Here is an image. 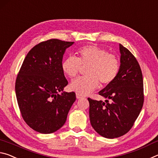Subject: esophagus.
<instances>
[{
	"label": "esophagus",
	"mask_w": 158,
	"mask_h": 158,
	"mask_svg": "<svg viewBox=\"0 0 158 158\" xmlns=\"http://www.w3.org/2000/svg\"><path fill=\"white\" fill-rule=\"evenodd\" d=\"M82 97H84L83 96H82V95H81V94H76V98L77 99H81V98H82Z\"/></svg>",
	"instance_id": "obj_1"
}]
</instances>
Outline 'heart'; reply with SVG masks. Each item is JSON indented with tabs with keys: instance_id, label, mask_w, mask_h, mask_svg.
Here are the masks:
<instances>
[{
	"instance_id": "heart-1",
	"label": "heart",
	"mask_w": 158,
	"mask_h": 158,
	"mask_svg": "<svg viewBox=\"0 0 158 158\" xmlns=\"http://www.w3.org/2000/svg\"><path fill=\"white\" fill-rule=\"evenodd\" d=\"M77 56H69L62 62L64 73L75 77L82 68H86L85 76L78 77L70 85L73 91L81 95L92 92L99 82L106 85L112 82L117 77L120 62L113 54L108 53L105 49L94 45L82 47L77 52Z\"/></svg>"
}]
</instances>
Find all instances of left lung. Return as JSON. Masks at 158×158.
I'll list each match as a JSON object with an SVG mask.
<instances>
[{
	"mask_svg": "<svg viewBox=\"0 0 158 158\" xmlns=\"http://www.w3.org/2000/svg\"><path fill=\"white\" fill-rule=\"evenodd\" d=\"M120 52V66L117 77L99 92L106 99L103 102L88 98L92 127L107 139L118 138L127 133L143 104V82L140 66L132 54L121 44Z\"/></svg>",
	"mask_w": 158,
	"mask_h": 158,
	"instance_id": "left-lung-1",
	"label": "left lung"
}]
</instances>
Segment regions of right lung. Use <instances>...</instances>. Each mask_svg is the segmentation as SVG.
I'll return each mask as SVG.
<instances>
[{"instance_id":"right-lung-1","label":"right lung","mask_w":158,"mask_h":158,"mask_svg":"<svg viewBox=\"0 0 158 158\" xmlns=\"http://www.w3.org/2000/svg\"><path fill=\"white\" fill-rule=\"evenodd\" d=\"M73 43L50 39L38 44L28 52L17 75L15 92L21 114L39 133L59 130L76 99L75 92H64L68 81L61 68L64 54Z\"/></svg>"}]
</instances>
